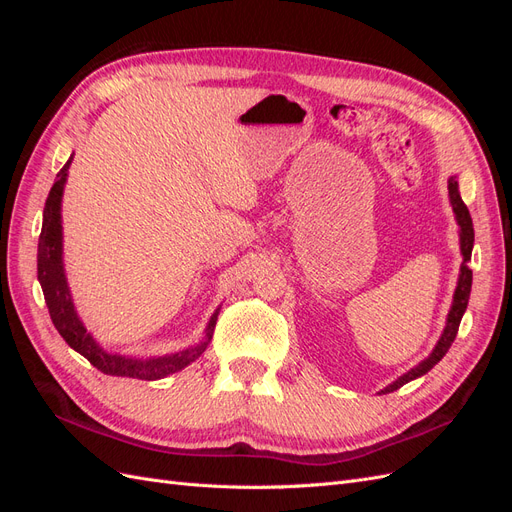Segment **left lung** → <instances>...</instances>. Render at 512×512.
I'll return each mask as SVG.
<instances>
[{"instance_id": "1", "label": "left lung", "mask_w": 512, "mask_h": 512, "mask_svg": "<svg viewBox=\"0 0 512 512\" xmlns=\"http://www.w3.org/2000/svg\"><path fill=\"white\" fill-rule=\"evenodd\" d=\"M448 196H451V203H453V211L457 215V224L461 228L459 237H461V254H463V265H461V273H459V284H457V290H455V297H453V307L451 312H448V320H446V329L440 337V342L436 346V350H433L427 359L416 365L414 369H410L406 376H401L399 380H395L393 384L386 386V389L382 393H393L397 389H401L406 382L418 378L427 374V371L438 365L442 361V356L448 352V348H451V344L455 342L457 337V331H459V322L463 318V312H466L468 307V299H470V290H472V269L468 267V260L472 258V245H474V226H472V218H470V211L466 207V203L461 200V194H459V183H457V177H451L448 179Z\"/></svg>"}]
</instances>
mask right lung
<instances>
[{"mask_svg": "<svg viewBox=\"0 0 512 512\" xmlns=\"http://www.w3.org/2000/svg\"><path fill=\"white\" fill-rule=\"evenodd\" d=\"M72 158L64 164V168L57 173V181L49 192V198L44 203V215H42V232L38 241V280L44 292L46 307H49L51 320L59 335L66 339V344L74 348L85 359L100 369L106 376H123V378H138V380H160L168 374L188 367L192 361H196L200 354L205 352L207 344L211 342V335L215 329V320H218V312H215L209 320L205 342L198 346L183 350L177 354L158 356V359H130V356L121 354H108L104 352L94 337L87 333L83 322L74 312V305L70 299V290L66 284L64 275V262H61V194H64V183L68 175V166Z\"/></svg>", "mask_w": 512, "mask_h": 512, "instance_id": "right-lung-1", "label": "right lung"}]
</instances>
